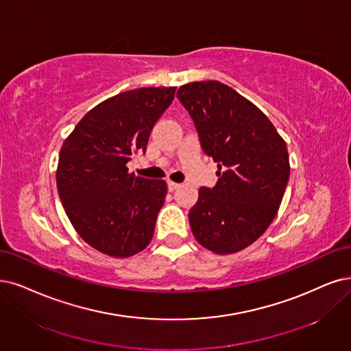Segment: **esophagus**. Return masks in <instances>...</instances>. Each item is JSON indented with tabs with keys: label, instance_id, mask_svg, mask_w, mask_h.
Segmentation results:
<instances>
[{
	"label": "esophagus",
	"instance_id": "34e87169",
	"mask_svg": "<svg viewBox=\"0 0 351 351\" xmlns=\"http://www.w3.org/2000/svg\"><path fill=\"white\" fill-rule=\"evenodd\" d=\"M179 186H180V184L172 182V180H169V182H167V188H169V191H175V189H178Z\"/></svg>",
	"mask_w": 351,
	"mask_h": 351
}]
</instances>
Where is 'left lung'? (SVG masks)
I'll return each instance as SVG.
<instances>
[{
  "label": "left lung",
  "mask_w": 351,
  "mask_h": 351,
  "mask_svg": "<svg viewBox=\"0 0 351 351\" xmlns=\"http://www.w3.org/2000/svg\"><path fill=\"white\" fill-rule=\"evenodd\" d=\"M176 97L218 166L215 186H202L189 211L192 232L213 253H237L278 214L291 172L287 143L253 102L226 84L191 82Z\"/></svg>",
  "instance_id": "obj_1"
}]
</instances>
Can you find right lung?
<instances>
[{
    "instance_id": "right-lung-1",
    "label": "right lung",
    "mask_w": 351,
    "mask_h": 351,
    "mask_svg": "<svg viewBox=\"0 0 351 351\" xmlns=\"http://www.w3.org/2000/svg\"><path fill=\"white\" fill-rule=\"evenodd\" d=\"M175 86L125 90L98 104L63 141L56 171L62 205L77 234L111 257L145 250L167 185L128 172L146 152L152 128L171 106Z\"/></svg>"
}]
</instances>
